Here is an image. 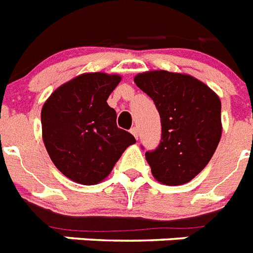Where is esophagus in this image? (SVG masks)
<instances>
[{"instance_id":"esophagus-1","label":"esophagus","mask_w":253,"mask_h":253,"mask_svg":"<svg viewBox=\"0 0 253 253\" xmlns=\"http://www.w3.org/2000/svg\"><path fill=\"white\" fill-rule=\"evenodd\" d=\"M130 133H132L133 136L136 137L137 139H138V128H137V126H133V128L130 129Z\"/></svg>"}]
</instances>
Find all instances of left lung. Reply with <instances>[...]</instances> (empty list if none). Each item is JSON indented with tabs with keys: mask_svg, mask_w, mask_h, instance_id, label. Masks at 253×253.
Instances as JSON below:
<instances>
[{
	"mask_svg": "<svg viewBox=\"0 0 253 253\" xmlns=\"http://www.w3.org/2000/svg\"><path fill=\"white\" fill-rule=\"evenodd\" d=\"M161 116L158 147L145 157L153 176L166 185H181L199 175L213 157L222 134L221 100L195 77L167 70L137 74Z\"/></svg>",
	"mask_w": 253,
	"mask_h": 253,
	"instance_id": "left-lung-1",
	"label": "left lung"
}]
</instances>
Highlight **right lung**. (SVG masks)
Segmentation results:
<instances>
[{
    "mask_svg": "<svg viewBox=\"0 0 253 253\" xmlns=\"http://www.w3.org/2000/svg\"><path fill=\"white\" fill-rule=\"evenodd\" d=\"M121 77L84 73L54 90L42 110L45 149L54 166L76 183L106 179L136 138L117 128L116 111L107 104Z\"/></svg>",
    "mask_w": 253,
    "mask_h": 253,
    "instance_id": "obj_1",
    "label": "right lung"
}]
</instances>
